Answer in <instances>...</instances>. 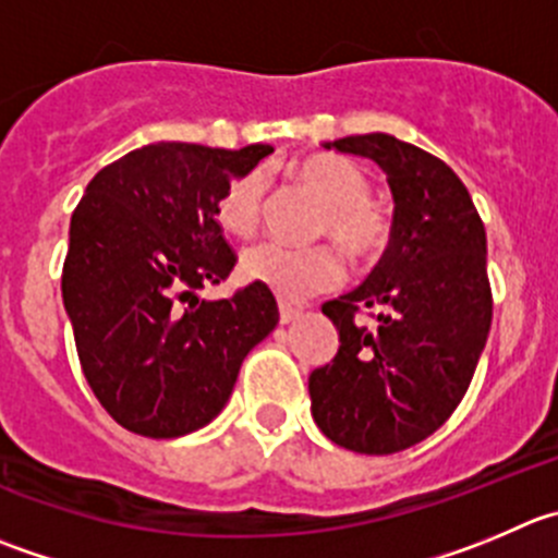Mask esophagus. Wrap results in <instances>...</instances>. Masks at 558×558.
Wrapping results in <instances>:
<instances>
[{
    "label": "esophagus",
    "mask_w": 558,
    "mask_h": 558,
    "mask_svg": "<svg viewBox=\"0 0 558 558\" xmlns=\"http://www.w3.org/2000/svg\"><path fill=\"white\" fill-rule=\"evenodd\" d=\"M301 317V310H295V306L290 304H279V320L288 326V323H295Z\"/></svg>",
    "instance_id": "esophagus-1"
}]
</instances>
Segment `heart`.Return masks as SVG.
<instances>
[{"instance_id": "1", "label": "heart", "mask_w": 558, "mask_h": 558, "mask_svg": "<svg viewBox=\"0 0 558 558\" xmlns=\"http://www.w3.org/2000/svg\"><path fill=\"white\" fill-rule=\"evenodd\" d=\"M301 183L320 199L317 235H328L344 248L353 263L378 259L391 243V216L369 199L373 183L362 167L342 156L317 153L295 163ZM265 180L259 172H243L221 191L216 219L230 235L248 238L263 221ZM241 274L248 282L265 284L284 301H301L320 290L333 288L342 279V257L328 243L293 248L265 241L248 246L241 257Z\"/></svg>"}]
</instances>
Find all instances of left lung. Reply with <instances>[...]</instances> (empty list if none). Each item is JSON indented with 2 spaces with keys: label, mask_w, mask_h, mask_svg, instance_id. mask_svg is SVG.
I'll list each match as a JSON object with an SVG mask.
<instances>
[{
  "label": "left lung",
  "mask_w": 558,
  "mask_h": 558,
  "mask_svg": "<svg viewBox=\"0 0 558 558\" xmlns=\"http://www.w3.org/2000/svg\"><path fill=\"white\" fill-rule=\"evenodd\" d=\"M326 147L384 169L395 232L367 282L323 304L339 350L310 375L312 416L350 452L395 454L441 427L474 378L493 320L485 225L458 174L422 147L389 134Z\"/></svg>",
  "instance_id": "1"
}]
</instances>
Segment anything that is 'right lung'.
Wrapping results in <instances>:
<instances>
[{
  "label": "right lung",
  "mask_w": 558,
  "mask_h": 558,
  "mask_svg": "<svg viewBox=\"0 0 558 558\" xmlns=\"http://www.w3.org/2000/svg\"><path fill=\"white\" fill-rule=\"evenodd\" d=\"M268 153L140 147L100 169L73 210L62 301L78 364L104 411L131 433L178 438L205 427L230 400L248 350L279 323L265 284L221 301L194 293L235 268L216 203Z\"/></svg>",
  "instance_id": "1"
}]
</instances>
